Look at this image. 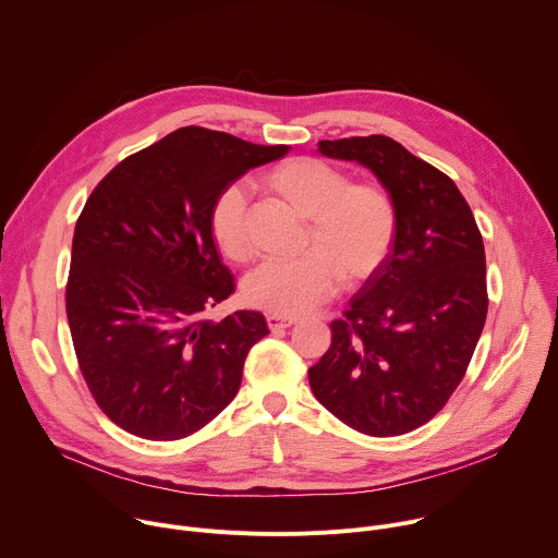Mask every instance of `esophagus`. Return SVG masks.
Returning a JSON list of instances; mask_svg holds the SVG:
<instances>
[{
    "mask_svg": "<svg viewBox=\"0 0 558 558\" xmlns=\"http://www.w3.org/2000/svg\"><path fill=\"white\" fill-rule=\"evenodd\" d=\"M295 323H298L295 317L274 315V313H269V315H267V325H269V329H271V331H276V329H289V327H293Z\"/></svg>",
    "mask_w": 558,
    "mask_h": 558,
    "instance_id": "34e87169",
    "label": "esophagus"
}]
</instances>
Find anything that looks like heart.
Here are the masks:
<instances>
[{"mask_svg":"<svg viewBox=\"0 0 558 558\" xmlns=\"http://www.w3.org/2000/svg\"><path fill=\"white\" fill-rule=\"evenodd\" d=\"M260 187L306 220L298 260H269L243 284L247 304L274 315H302L329 300L340 280L360 284L386 260L397 209L377 183H351L349 174L317 158H287L260 177ZM209 233L218 252L235 265L254 256L250 211L241 187L218 192L209 209Z\"/></svg>","mask_w":558,"mask_h":558,"instance_id":"obj_1","label":"heart"}]
</instances>
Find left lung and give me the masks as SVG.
<instances>
[{
	"instance_id": "8db88e82",
	"label": "left lung",
	"mask_w": 558,
	"mask_h": 558,
	"mask_svg": "<svg viewBox=\"0 0 558 558\" xmlns=\"http://www.w3.org/2000/svg\"><path fill=\"white\" fill-rule=\"evenodd\" d=\"M317 149L377 177L395 203L397 231L381 267L331 323V347L308 368V384L347 426L404 435L444 409L484 331L482 233L457 185L397 141L371 134Z\"/></svg>"
}]
</instances>
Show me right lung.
Returning a JSON list of instances; mask_svg holds the SVG:
<instances>
[{"mask_svg":"<svg viewBox=\"0 0 558 558\" xmlns=\"http://www.w3.org/2000/svg\"><path fill=\"white\" fill-rule=\"evenodd\" d=\"M289 145H256L187 125L123 158L95 187L72 238L65 313L78 368L123 430L183 439L241 388L258 311L203 313L233 293L209 233L220 190Z\"/></svg>","mask_w":558,"mask_h":558,"instance_id":"obj_1","label":"right lung"}]
</instances>
